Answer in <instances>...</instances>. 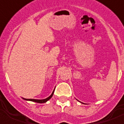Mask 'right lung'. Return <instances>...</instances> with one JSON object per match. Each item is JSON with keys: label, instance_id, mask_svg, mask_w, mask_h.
I'll list each match as a JSON object with an SVG mask.
<instances>
[{"label": "right lung", "instance_id": "obj_1", "mask_svg": "<svg viewBox=\"0 0 124 124\" xmlns=\"http://www.w3.org/2000/svg\"><path fill=\"white\" fill-rule=\"evenodd\" d=\"M55 89H54V91H53L52 94H51V96L48 97V98H46V99H44V100H34V99H25V98H23V100H26V101H33V102H35V103H46L48 100H49L53 96V94H54V92Z\"/></svg>", "mask_w": 124, "mask_h": 124}]
</instances>
